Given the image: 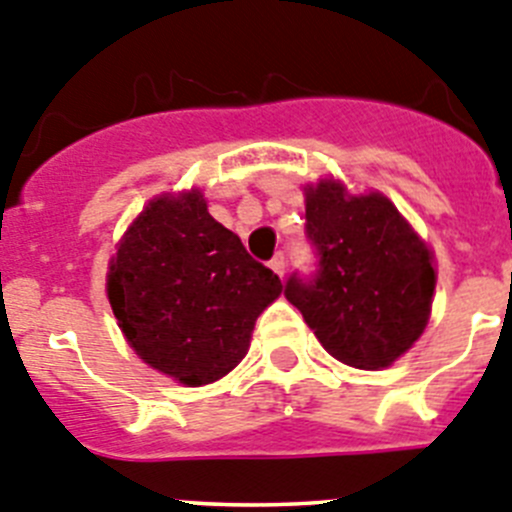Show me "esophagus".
Returning <instances> with one entry per match:
<instances>
[{
  "label": "esophagus",
  "instance_id": "34e87169",
  "mask_svg": "<svg viewBox=\"0 0 512 512\" xmlns=\"http://www.w3.org/2000/svg\"><path fill=\"white\" fill-rule=\"evenodd\" d=\"M269 266H271V269H274V271H277L279 277H282V274H284V266H287V259H284V253H282V251L274 253V259L269 261Z\"/></svg>",
  "mask_w": 512,
  "mask_h": 512
}]
</instances>
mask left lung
I'll return each instance as SVG.
<instances>
[{
  "label": "left lung",
  "mask_w": 512,
  "mask_h": 512,
  "mask_svg": "<svg viewBox=\"0 0 512 512\" xmlns=\"http://www.w3.org/2000/svg\"><path fill=\"white\" fill-rule=\"evenodd\" d=\"M305 220L315 271H292L284 297L330 356L356 369L390 366L431 315V253L387 197H348L338 182L307 189Z\"/></svg>",
  "instance_id": "1"
}]
</instances>
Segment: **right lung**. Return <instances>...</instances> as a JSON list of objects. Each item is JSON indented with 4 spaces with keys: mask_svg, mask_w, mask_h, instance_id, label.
Here are the masks:
<instances>
[{
    "mask_svg": "<svg viewBox=\"0 0 512 512\" xmlns=\"http://www.w3.org/2000/svg\"><path fill=\"white\" fill-rule=\"evenodd\" d=\"M282 282L207 212L200 192L158 197L125 233L107 277L122 333L140 359L189 387L246 356Z\"/></svg>",
    "mask_w": 512,
    "mask_h": 512,
    "instance_id": "obj_1",
    "label": "right lung"
}]
</instances>
